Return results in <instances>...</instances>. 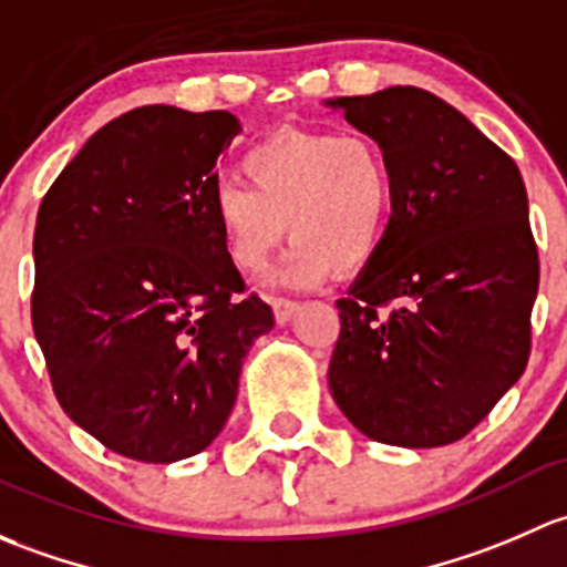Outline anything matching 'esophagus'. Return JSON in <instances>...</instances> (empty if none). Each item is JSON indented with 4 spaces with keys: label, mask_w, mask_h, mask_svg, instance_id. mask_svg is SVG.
Instances as JSON below:
<instances>
[{
    "label": "esophagus",
    "mask_w": 567,
    "mask_h": 567,
    "mask_svg": "<svg viewBox=\"0 0 567 567\" xmlns=\"http://www.w3.org/2000/svg\"><path fill=\"white\" fill-rule=\"evenodd\" d=\"M270 306H272V313H276V322H278V324L289 322L291 313H295L297 308H300L295 300H284V297H272Z\"/></svg>",
    "instance_id": "1"
}]
</instances>
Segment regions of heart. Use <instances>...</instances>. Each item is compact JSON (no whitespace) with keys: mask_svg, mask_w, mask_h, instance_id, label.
<instances>
[{"mask_svg":"<svg viewBox=\"0 0 567 567\" xmlns=\"http://www.w3.org/2000/svg\"><path fill=\"white\" fill-rule=\"evenodd\" d=\"M243 183L215 185L209 213L226 256L259 272L289 231L270 281L317 286L365 270L390 235L395 179L382 150L358 133L281 127L243 157Z\"/></svg>","mask_w":567,"mask_h":567,"instance_id":"b5f03b06","label":"heart"}]
</instances>
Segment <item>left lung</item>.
I'll use <instances>...</instances> for the list:
<instances>
[{"label": "left lung", "mask_w": 567, "mask_h": 567, "mask_svg": "<svg viewBox=\"0 0 567 567\" xmlns=\"http://www.w3.org/2000/svg\"><path fill=\"white\" fill-rule=\"evenodd\" d=\"M395 179L390 235L347 297L332 401L369 440L440 447L470 434L529 358L538 248L518 166L417 86L336 97Z\"/></svg>", "instance_id": "left-lung-1"}]
</instances>
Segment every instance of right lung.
<instances>
[{
	"label": "right lung",
	"instance_id": "right-lung-1",
	"mask_svg": "<svg viewBox=\"0 0 567 567\" xmlns=\"http://www.w3.org/2000/svg\"><path fill=\"white\" fill-rule=\"evenodd\" d=\"M229 111L142 106L103 125L34 226L32 327L62 410L120 456L172 464L224 431L276 319L226 256L209 202Z\"/></svg>",
	"mask_w": 567,
	"mask_h": 567
}]
</instances>
